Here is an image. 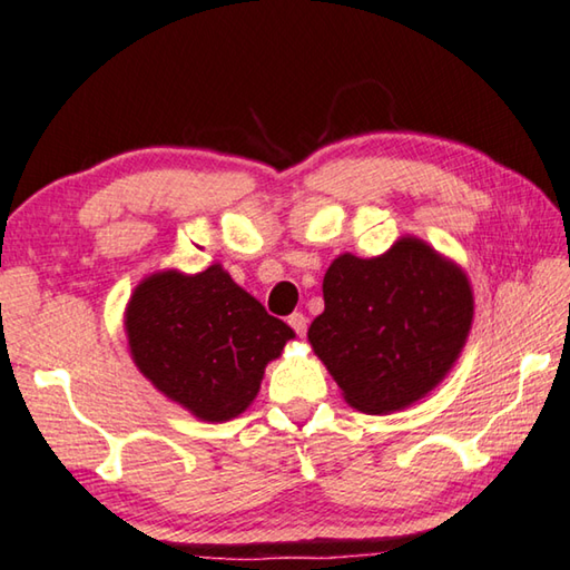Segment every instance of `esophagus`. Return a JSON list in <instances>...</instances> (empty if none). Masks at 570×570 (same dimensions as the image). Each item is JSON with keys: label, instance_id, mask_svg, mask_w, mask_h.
<instances>
[{"label": "esophagus", "instance_id": "esophagus-1", "mask_svg": "<svg viewBox=\"0 0 570 570\" xmlns=\"http://www.w3.org/2000/svg\"><path fill=\"white\" fill-rule=\"evenodd\" d=\"M288 326H292L298 336H304L306 326H308V318L304 314H292V316H288Z\"/></svg>", "mask_w": 570, "mask_h": 570}]
</instances>
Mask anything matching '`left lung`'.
Here are the masks:
<instances>
[{
    "instance_id": "obj_1",
    "label": "left lung",
    "mask_w": 570,
    "mask_h": 570,
    "mask_svg": "<svg viewBox=\"0 0 570 570\" xmlns=\"http://www.w3.org/2000/svg\"><path fill=\"white\" fill-rule=\"evenodd\" d=\"M308 344L351 409L386 416L426 399L456 366L473 326L463 266L419 236L381 256L338 254Z\"/></svg>"
}]
</instances>
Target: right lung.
Wrapping results in <instances>:
<instances>
[{
  "label": "right lung",
  "instance_id": "add662e5",
  "mask_svg": "<svg viewBox=\"0 0 570 570\" xmlns=\"http://www.w3.org/2000/svg\"><path fill=\"white\" fill-rule=\"evenodd\" d=\"M124 331L139 374L206 423L242 416L266 366L296 338L222 264L196 274L159 268L144 276L124 308Z\"/></svg>",
  "mask_w": 570,
  "mask_h": 570
}]
</instances>
